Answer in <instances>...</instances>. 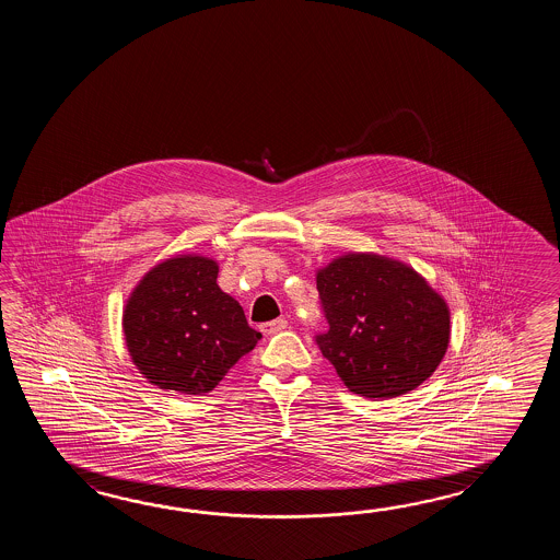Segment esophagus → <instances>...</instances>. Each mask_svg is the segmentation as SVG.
Listing matches in <instances>:
<instances>
[{"instance_id": "1", "label": "esophagus", "mask_w": 560, "mask_h": 560, "mask_svg": "<svg viewBox=\"0 0 560 560\" xmlns=\"http://www.w3.org/2000/svg\"><path fill=\"white\" fill-rule=\"evenodd\" d=\"M285 326H288L285 318H276V320L266 322V324H262V332L268 334V336H270V334L282 332Z\"/></svg>"}]
</instances>
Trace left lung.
I'll use <instances>...</instances> for the list:
<instances>
[{"mask_svg":"<svg viewBox=\"0 0 560 560\" xmlns=\"http://www.w3.org/2000/svg\"><path fill=\"white\" fill-rule=\"evenodd\" d=\"M328 332L316 336L350 393L394 398L429 381L451 342L446 300L408 264L348 252L316 270Z\"/></svg>","mask_w":560,"mask_h":560,"instance_id":"8db88e82","label":"left lung"}]
</instances>
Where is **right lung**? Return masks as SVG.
Masks as SVG:
<instances>
[{
  "instance_id": "right-lung-1",
  "label": "right lung",
  "mask_w": 560,
  "mask_h": 560,
  "mask_svg": "<svg viewBox=\"0 0 560 560\" xmlns=\"http://www.w3.org/2000/svg\"><path fill=\"white\" fill-rule=\"evenodd\" d=\"M218 270L214 258L178 254L148 270L126 300L124 340L155 388L210 393L262 338L238 300L215 284Z\"/></svg>"
}]
</instances>
